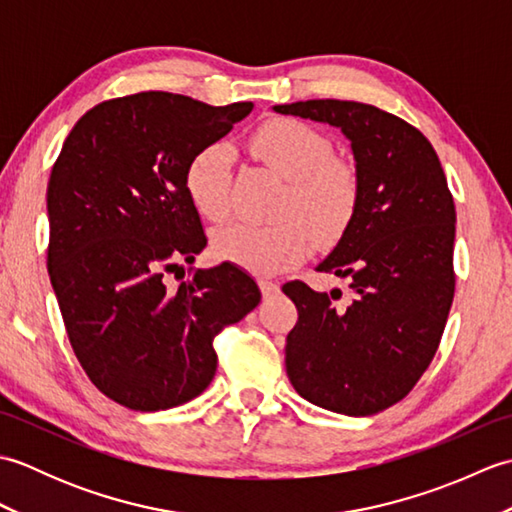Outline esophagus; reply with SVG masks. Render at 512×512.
<instances>
[{
	"mask_svg": "<svg viewBox=\"0 0 512 512\" xmlns=\"http://www.w3.org/2000/svg\"><path fill=\"white\" fill-rule=\"evenodd\" d=\"M259 290H262L264 295H273V292L279 290V284L273 279H259Z\"/></svg>",
	"mask_w": 512,
	"mask_h": 512,
	"instance_id": "esophagus-1",
	"label": "esophagus"
}]
</instances>
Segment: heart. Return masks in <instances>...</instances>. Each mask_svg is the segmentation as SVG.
<instances>
[{
	"instance_id": "1",
	"label": "heart",
	"mask_w": 512,
	"mask_h": 512,
	"mask_svg": "<svg viewBox=\"0 0 512 512\" xmlns=\"http://www.w3.org/2000/svg\"><path fill=\"white\" fill-rule=\"evenodd\" d=\"M250 151L288 180L275 224L237 222L217 228L211 250L257 275H275L306 259L312 235L336 242L350 228L361 202V173L339 156L332 140L295 118H270L250 134ZM235 154L224 143H206L189 158L184 189L202 217L222 222L231 213Z\"/></svg>"
}]
</instances>
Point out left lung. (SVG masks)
<instances>
[{
	"label": "left lung",
	"mask_w": 512,
	"mask_h": 512,
	"mask_svg": "<svg viewBox=\"0 0 512 512\" xmlns=\"http://www.w3.org/2000/svg\"><path fill=\"white\" fill-rule=\"evenodd\" d=\"M275 112L330 123L352 140L361 202L317 266L350 281L284 292L299 319L286 336V372L299 394L345 416H372L405 398L438 352L453 303L455 204L436 149L402 118L356 101H299ZM341 299V297H339Z\"/></svg>",
	"instance_id": "obj_1"
}]
</instances>
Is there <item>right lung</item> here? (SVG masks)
Masks as SVG:
<instances>
[{"label":"right lung","mask_w":512,"mask_h":512,"mask_svg":"<svg viewBox=\"0 0 512 512\" xmlns=\"http://www.w3.org/2000/svg\"><path fill=\"white\" fill-rule=\"evenodd\" d=\"M253 103L213 107L138 92L85 112L48 182V273L85 374L118 405L158 411L211 385L213 341L262 295L233 264L165 275L206 246L184 189L189 158L231 132ZM176 277V275H173Z\"/></svg>","instance_id":"obj_1"}]
</instances>
